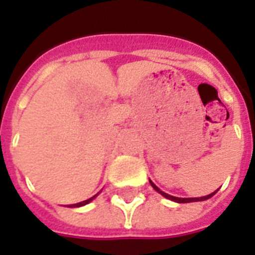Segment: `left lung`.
I'll return each mask as SVG.
<instances>
[{
    "instance_id": "left-lung-1",
    "label": "left lung",
    "mask_w": 255,
    "mask_h": 255,
    "mask_svg": "<svg viewBox=\"0 0 255 255\" xmlns=\"http://www.w3.org/2000/svg\"><path fill=\"white\" fill-rule=\"evenodd\" d=\"M149 182H151V185H152V188H153V189L156 190V192H159L160 194H161V196H164V197L165 198H168V200H172V201H174V202H180V204H185V202H196V201H205V200H208V198H210L212 197V196H213V194H216L217 193V190H216V192H213V193H210V194H208V196H204V197H193V198H180V197H174V196H170V194H168V193H164L163 190H160L159 188H157V186L155 185V184H153V182L151 181V180H149Z\"/></svg>"
}]
</instances>
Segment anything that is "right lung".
<instances>
[{
	"label": "right lung",
	"instance_id": "1",
	"mask_svg": "<svg viewBox=\"0 0 255 255\" xmlns=\"http://www.w3.org/2000/svg\"><path fill=\"white\" fill-rule=\"evenodd\" d=\"M96 197V194L95 196H92L91 198H88V200H86V201H82V202H78V204H73V205H69V206H71V208H74V206H83V205H86V204H88V202L90 201H92V200H94V198Z\"/></svg>",
	"mask_w": 255,
	"mask_h": 255
}]
</instances>
